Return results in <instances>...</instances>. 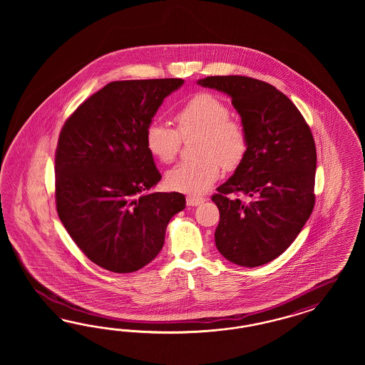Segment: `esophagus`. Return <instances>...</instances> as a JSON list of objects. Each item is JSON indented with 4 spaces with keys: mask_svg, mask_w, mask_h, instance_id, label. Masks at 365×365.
Returning <instances> with one entry per match:
<instances>
[{
    "mask_svg": "<svg viewBox=\"0 0 365 365\" xmlns=\"http://www.w3.org/2000/svg\"><path fill=\"white\" fill-rule=\"evenodd\" d=\"M186 202H187V206H198V205L205 202V198L195 197V195H188Z\"/></svg>",
    "mask_w": 365,
    "mask_h": 365,
    "instance_id": "34e87169",
    "label": "esophagus"
}]
</instances>
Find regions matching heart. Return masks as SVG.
<instances>
[{"label":"heart","instance_id":"b5f03b06","mask_svg":"<svg viewBox=\"0 0 365 365\" xmlns=\"http://www.w3.org/2000/svg\"><path fill=\"white\" fill-rule=\"evenodd\" d=\"M177 130L153 122L145 130L147 150L158 160L170 163L175 159L180 136L198 135V159L182 162L166 175L167 186L188 194L207 191L220 178L222 166L234 170L242 162L249 139L242 123L230 116V110L211 93H199L183 104L174 115Z\"/></svg>","mask_w":365,"mask_h":365}]
</instances>
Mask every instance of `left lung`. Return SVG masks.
<instances>
[{"label": "left lung", "instance_id": "obj_1", "mask_svg": "<svg viewBox=\"0 0 365 365\" xmlns=\"http://www.w3.org/2000/svg\"><path fill=\"white\" fill-rule=\"evenodd\" d=\"M198 84L232 98L249 139L242 162L211 197L220 210L217 249L232 264L265 265L297 238L314 207L313 135L299 108L265 81L209 76Z\"/></svg>", "mask_w": 365, "mask_h": 365}]
</instances>
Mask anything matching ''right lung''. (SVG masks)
Instances as JSON below:
<instances>
[{"label": "right lung", "mask_w": 365, "mask_h": 365, "mask_svg": "<svg viewBox=\"0 0 365 365\" xmlns=\"http://www.w3.org/2000/svg\"><path fill=\"white\" fill-rule=\"evenodd\" d=\"M182 78L112 81L80 104L56 148V209L89 259L113 273L150 264L170 220L186 207L180 192L147 191L162 179L145 130Z\"/></svg>", "instance_id": "obj_1"}]
</instances>
